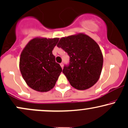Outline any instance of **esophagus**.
<instances>
[{
	"label": "esophagus",
	"instance_id": "34e87169",
	"mask_svg": "<svg viewBox=\"0 0 128 128\" xmlns=\"http://www.w3.org/2000/svg\"><path fill=\"white\" fill-rule=\"evenodd\" d=\"M60 66H61V67H62V68H63V67H64V64H63L62 62H61V64H60Z\"/></svg>",
	"mask_w": 128,
	"mask_h": 128
}]
</instances>
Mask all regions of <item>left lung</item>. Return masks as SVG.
Listing matches in <instances>:
<instances>
[{
  "label": "left lung",
  "instance_id": "left-lung-1",
  "mask_svg": "<svg viewBox=\"0 0 128 128\" xmlns=\"http://www.w3.org/2000/svg\"><path fill=\"white\" fill-rule=\"evenodd\" d=\"M70 56L62 73L70 85L79 90L92 87L99 79L103 66V55L99 45L83 34L62 37L57 44Z\"/></svg>",
  "mask_w": 128,
  "mask_h": 128
}]
</instances>
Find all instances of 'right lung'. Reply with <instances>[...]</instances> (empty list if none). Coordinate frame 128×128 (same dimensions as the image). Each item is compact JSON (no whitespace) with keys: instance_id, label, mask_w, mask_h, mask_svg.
<instances>
[{"instance_id":"add662e5","label":"right lung","mask_w":128,"mask_h":128,"mask_svg":"<svg viewBox=\"0 0 128 128\" xmlns=\"http://www.w3.org/2000/svg\"><path fill=\"white\" fill-rule=\"evenodd\" d=\"M58 41V38H36L22 51L19 64L20 72L28 86L34 90H50L62 72L52 54Z\"/></svg>"}]
</instances>
